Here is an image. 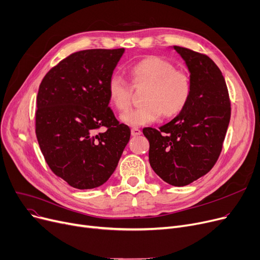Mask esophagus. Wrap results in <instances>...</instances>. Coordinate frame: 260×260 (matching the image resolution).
Masks as SVG:
<instances>
[{
  "instance_id": "esophagus-1",
  "label": "esophagus",
  "mask_w": 260,
  "mask_h": 260,
  "mask_svg": "<svg viewBox=\"0 0 260 260\" xmlns=\"http://www.w3.org/2000/svg\"><path fill=\"white\" fill-rule=\"evenodd\" d=\"M131 134L133 135V137H137V135L142 134V131H141V129H139V128H132V129H131Z\"/></svg>"
}]
</instances>
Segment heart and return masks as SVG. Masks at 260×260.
<instances>
[{
  "instance_id": "b5f03b06",
  "label": "heart",
  "mask_w": 260,
  "mask_h": 260,
  "mask_svg": "<svg viewBox=\"0 0 260 260\" xmlns=\"http://www.w3.org/2000/svg\"><path fill=\"white\" fill-rule=\"evenodd\" d=\"M131 84L118 74L108 81L109 100L118 111L123 112L131 107L132 86H146L144 106L128 111L121 120L129 126H143L156 121L164 114L171 117L186 107L191 95V81L186 73L176 70L169 61L148 56L133 64L129 71Z\"/></svg>"
}]
</instances>
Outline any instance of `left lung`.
Here are the masks:
<instances>
[{"label":"left lung","mask_w":260,"mask_h":260,"mask_svg":"<svg viewBox=\"0 0 260 260\" xmlns=\"http://www.w3.org/2000/svg\"><path fill=\"white\" fill-rule=\"evenodd\" d=\"M190 73L191 95L180 114L166 125L144 128L149 163L174 186L206 175L221 153L231 118V101L221 71L205 54L175 46Z\"/></svg>","instance_id":"obj_1"}]
</instances>
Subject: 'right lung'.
Returning a JSON list of instances; mask_svg holds the SVG:
<instances>
[{
  "label": "right lung",
  "instance_id": "1",
  "mask_svg": "<svg viewBox=\"0 0 260 260\" xmlns=\"http://www.w3.org/2000/svg\"><path fill=\"white\" fill-rule=\"evenodd\" d=\"M123 52L73 53L40 83L37 140L48 167L74 188L92 189L106 183L130 140V128L109 107L107 89Z\"/></svg>",
  "mask_w": 260,
  "mask_h": 260
}]
</instances>
